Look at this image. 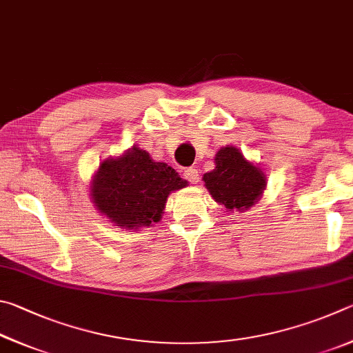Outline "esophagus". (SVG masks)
Returning <instances> with one entry per match:
<instances>
[{"mask_svg": "<svg viewBox=\"0 0 353 353\" xmlns=\"http://www.w3.org/2000/svg\"><path fill=\"white\" fill-rule=\"evenodd\" d=\"M183 176H184V180H188L190 184H196L199 183L200 173H199V169H195V167H189V169L184 170Z\"/></svg>", "mask_w": 353, "mask_h": 353, "instance_id": "1", "label": "esophagus"}]
</instances>
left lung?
<instances>
[{
    "label": "left lung",
    "instance_id": "8db88e82",
    "mask_svg": "<svg viewBox=\"0 0 353 353\" xmlns=\"http://www.w3.org/2000/svg\"><path fill=\"white\" fill-rule=\"evenodd\" d=\"M214 163L215 169L205 173L203 181L219 205L231 212H243L261 200L267 178L261 167L250 163L239 148L221 147Z\"/></svg>",
    "mask_w": 353,
    "mask_h": 353
}]
</instances>
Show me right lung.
I'll return each instance as SVG.
<instances>
[{"label":"right lung","instance_id":"1","mask_svg":"<svg viewBox=\"0 0 353 353\" xmlns=\"http://www.w3.org/2000/svg\"><path fill=\"white\" fill-rule=\"evenodd\" d=\"M186 186L175 169L132 147L99 165L91 181V199L111 223L136 231L158 223L169 194Z\"/></svg>","mask_w":353,"mask_h":353}]
</instances>
